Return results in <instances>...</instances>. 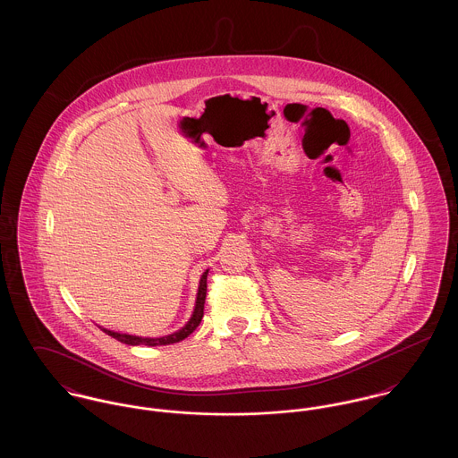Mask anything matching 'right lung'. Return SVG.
<instances>
[{
	"label": "right lung",
	"mask_w": 458,
	"mask_h": 458,
	"mask_svg": "<svg viewBox=\"0 0 458 458\" xmlns=\"http://www.w3.org/2000/svg\"><path fill=\"white\" fill-rule=\"evenodd\" d=\"M206 290H208V269L202 273L200 276V284H199V292H197L196 309H194V314L192 318L189 319V323L182 329H178L174 335H168V336H161V338H142V336H131V335H122V333H116V331H109L101 327L106 335H109L111 338L125 344V345H148V347H156V345H170V344H176V342H182L185 340L199 325H200V319L204 316V301H206Z\"/></svg>",
	"instance_id": "add662e5"
}]
</instances>
